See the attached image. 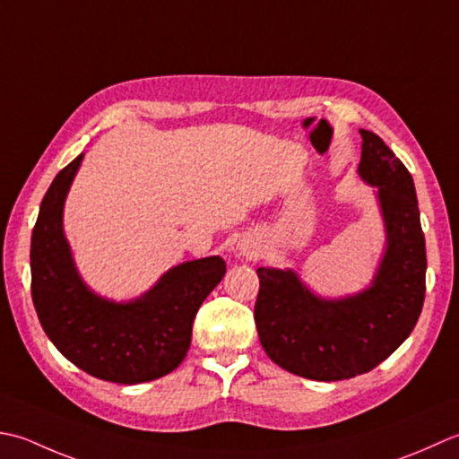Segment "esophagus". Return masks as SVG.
I'll use <instances>...</instances> for the list:
<instances>
[{"instance_id": "1", "label": "esophagus", "mask_w": 459, "mask_h": 459, "mask_svg": "<svg viewBox=\"0 0 459 459\" xmlns=\"http://www.w3.org/2000/svg\"><path fill=\"white\" fill-rule=\"evenodd\" d=\"M247 255L249 257H255L257 255V249H247Z\"/></svg>"}]
</instances>
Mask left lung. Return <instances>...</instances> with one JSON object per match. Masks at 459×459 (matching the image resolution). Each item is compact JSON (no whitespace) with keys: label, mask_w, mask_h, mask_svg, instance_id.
I'll use <instances>...</instances> for the list:
<instances>
[{"label":"left lung","mask_w":459,"mask_h":459,"mask_svg":"<svg viewBox=\"0 0 459 459\" xmlns=\"http://www.w3.org/2000/svg\"><path fill=\"white\" fill-rule=\"evenodd\" d=\"M359 174L378 188L386 249L368 289L321 299L291 269L259 267L254 308L267 357L297 377L333 382L386 360L418 323L426 295V239L412 174L385 140L360 130Z\"/></svg>","instance_id":"8db88e82"}]
</instances>
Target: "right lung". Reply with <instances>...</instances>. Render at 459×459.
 <instances>
[{
    "instance_id": "obj_1",
    "label": "right lung",
    "mask_w": 459,
    "mask_h": 459,
    "mask_svg": "<svg viewBox=\"0 0 459 459\" xmlns=\"http://www.w3.org/2000/svg\"><path fill=\"white\" fill-rule=\"evenodd\" d=\"M82 160L55 176L31 233V297L45 334L65 359L100 380L138 385L180 367L204 299L226 275L221 257L186 261L128 303L82 283L63 233V205Z\"/></svg>"
}]
</instances>
